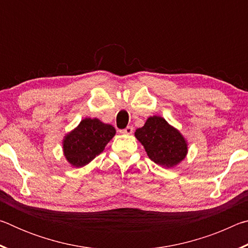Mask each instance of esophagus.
I'll list each match as a JSON object with an SVG mask.
<instances>
[{"label":"esophagus","instance_id":"34e87169","mask_svg":"<svg viewBox=\"0 0 248 248\" xmlns=\"http://www.w3.org/2000/svg\"><path fill=\"white\" fill-rule=\"evenodd\" d=\"M120 132L121 133H124V134H131L133 132V127H132V125H128L127 128H124V130H121Z\"/></svg>","mask_w":248,"mask_h":248}]
</instances>
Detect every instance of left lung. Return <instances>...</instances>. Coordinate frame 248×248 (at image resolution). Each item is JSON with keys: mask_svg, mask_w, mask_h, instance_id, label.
Listing matches in <instances>:
<instances>
[{"mask_svg": "<svg viewBox=\"0 0 248 248\" xmlns=\"http://www.w3.org/2000/svg\"><path fill=\"white\" fill-rule=\"evenodd\" d=\"M134 136L144 146L148 156L158 165L173 167L186 157L188 150L184 137L162 117H150Z\"/></svg>", "mask_w": 248, "mask_h": 248, "instance_id": "8db88e82", "label": "left lung"}]
</instances>
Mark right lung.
<instances>
[{
  "instance_id": "add662e5",
  "label": "right lung",
  "mask_w": 248,
  "mask_h": 248,
  "mask_svg": "<svg viewBox=\"0 0 248 248\" xmlns=\"http://www.w3.org/2000/svg\"><path fill=\"white\" fill-rule=\"evenodd\" d=\"M111 124H104L97 118L83 119L63 140L64 156L71 165L82 167L103 152L105 146L115 136Z\"/></svg>"
}]
</instances>
